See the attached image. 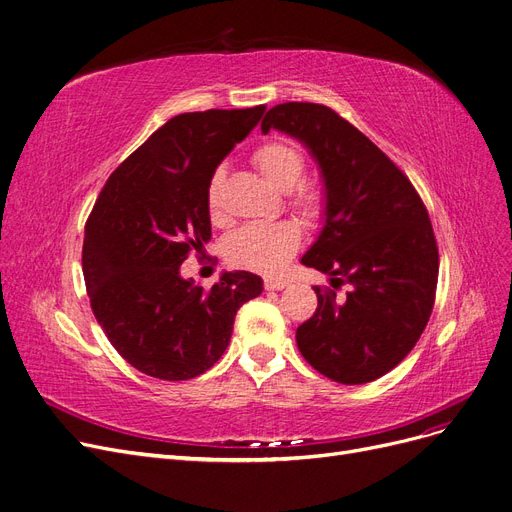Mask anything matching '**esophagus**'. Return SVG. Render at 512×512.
I'll list each match as a JSON object with an SVG mask.
<instances>
[{
	"instance_id": "1",
	"label": "esophagus",
	"mask_w": 512,
	"mask_h": 512,
	"mask_svg": "<svg viewBox=\"0 0 512 512\" xmlns=\"http://www.w3.org/2000/svg\"><path fill=\"white\" fill-rule=\"evenodd\" d=\"M285 285H288V281H285V279H275V277L264 279V288H267V290H283Z\"/></svg>"
}]
</instances>
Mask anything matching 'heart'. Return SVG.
<instances>
[{
    "label": "heart",
    "mask_w": 512,
    "mask_h": 512,
    "mask_svg": "<svg viewBox=\"0 0 512 512\" xmlns=\"http://www.w3.org/2000/svg\"><path fill=\"white\" fill-rule=\"evenodd\" d=\"M252 163L273 187L288 191V208L298 216L304 227H317L327 212V193L317 180L302 178L306 172V159L292 140H269L260 145ZM222 168L214 170L208 182L206 203L214 222L224 218ZM300 227L292 220L273 224H248L224 241V256L237 269L273 275L279 273L300 248Z\"/></svg>",
    "instance_id": "b5f03b06"
}]
</instances>
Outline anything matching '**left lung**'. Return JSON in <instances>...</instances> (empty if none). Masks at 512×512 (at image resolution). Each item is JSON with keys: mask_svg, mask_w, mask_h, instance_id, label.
Segmentation results:
<instances>
[{"mask_svg": "<svg viewBox=\"0 0 512 512\" xmlns=\"http://www.w3.org/2000/svg\"><path fill=\"white\" fill-rule=\"evenodd\" d=\"M260 128L302 140L325 180V227L302 264L330 275L335 290L313 288L319 304L298 325V349L334 382H372L407 357L433 313L439 250L424 201L391 157L330 107L283 102Z\"/></svg>", "mask_w": 512, "mask_h": 512, "instance_id": "obj_1", "label": "left lung"}]
</instances>
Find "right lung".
<instances>
[{
  "instance_id": "obj_1",
  "label": "right lung",
  "mask_w": 512,
  "mask_h": 512,
  "mask_svg": "<svg viewBox=\"0 0 512 512\" xmlns=\"http://www.w3.org/2000/svg\"><path fill=\"white\" fill-rule=\"evenodd\" d=\"M210 109L166 121L119 163L86 220L90 306L115 351L138 372L189 380L227 351L237 309L262 292L248 271L210 290L180 277V264L212 237L206 203L218 163L264 113Z\"/></svg>"
}]
</instances>
